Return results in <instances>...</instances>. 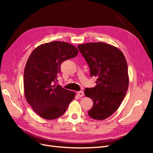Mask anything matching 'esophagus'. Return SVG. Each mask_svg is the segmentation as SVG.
<instances>
[{
  "mask_svg": "<svg viewBox=\"0 0 153 153\" xmlns=\"http://www.w3.org/2000/svg\"><path fill=\"white\" fill-rule=\"evenodd\" d=\"M77 95L79 97H82L84 95V92H82V91H78V92H77Z\"/></svg>",
  "mask_w": 153,
  "mask_h": 153,
  "instance_id": "34e87169",
  "label": "esophagus"
}]
</instances>
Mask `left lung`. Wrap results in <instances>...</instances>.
Masks as SVG:
<instances>
[{
	"label": "left lung",
	"mask_w": 153,
	"mask_h": 153,
	"mask_svg": "<svg viewBox=\"0 0 153 153\" xmlns=\"http://www.w3.org/2000/svg\"><path fill=\"white\" fill-rule=\"evenodd\" d=\"M78 48L89 64L91 76L98 78L96 85L84 91L93 101L88 114L94 119L104 120L119 108L128 90L126 58L119 48L102 42L79 45Z\"/></svg>",
	"instance_id": "obj_1"
}]
</instances>
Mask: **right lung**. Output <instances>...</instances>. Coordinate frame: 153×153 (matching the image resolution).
I'll use <instances>...</instances> for the list:
<instances>
[{"label": "right lung", "mask_w": 153, "mask_h": 153, "mask_svg": "<svg viewBox=\"0 0 153 153\" xmlns=\"http://www.w3.org/2000/svg\"><path fill=\"white\" fill-rule=\"evenodd\" d=\"M78 53L73 45L55 41L38 46L30 53L24 69V94L27 103L41 117L51 120L61 117L75 98V92L53 84L62 62Z\"/></svg>", "instance_id": "right-lung-1"}]
</instances>
